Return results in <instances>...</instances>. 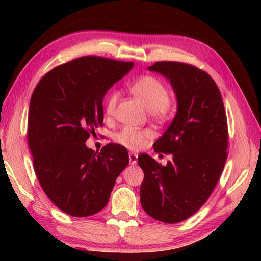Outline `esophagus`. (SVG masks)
<instances>
[{"label":"esophagus","mask_w":261,"mask_h":261,"mask_svg":"<svg viewBox=\"0 0 261 261\" xmlns=\"http://www.w3.org/2000/svg\"><path fill=\"white\" fill-rule=\"evenodd\" d=\"M129 163L130 165H137L138 163V153L130 152L129 153Z\"/></svg>","instance_id":"esophagus-1"}]
</instances>
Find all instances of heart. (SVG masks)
I'll return each instance as SVG.
<instances>
[{
  "mask_svg": "<svg viewBox=\"0 0 261 261\" xmlns=\"http://www.w3.org/2000/svg\"><path fill=\"white\" fill-rule=\"evenodd\" d=\"M130 91L153 116L162 119L167 114L169 93L167 87L156 77H140L130 85ZM118 98L119 93L116 91H111L108 94L105 99V112L108 115L113 114ZM150 137V131L126 126L114 135V140L127 149L137 150L145 145Z\"/></svg>",
  "mask_w": 261,
  "mask_h": 261,
  "instance_id": "obj_1",
  "label": "heart"
}]
</instances>
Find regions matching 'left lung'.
Masks as SVG:
<instances>
[{"label":"left lung","mask_w":261,"mask_h":261,"mask_svg":"<svg viewBox=\"0 0 261 261\" xmlns=\"http://www.w3.org/2000/svg\"><path fill=\"white\" fill-rule=\"evenodd\" d=\"M168 80L177 111L168 129L153 143L170 153L166 166L147 153L138 157L145 174L140 202L148 215L165 223L190 218L207 201L226 160L228 122L215 82L192 65L159 62L148 67Z\"/></svg>","instance_id":"left-lung-1"}]
</instances>
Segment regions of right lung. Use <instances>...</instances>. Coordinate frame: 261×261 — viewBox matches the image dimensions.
Instances as JSON below:
<instances>
[{
	"mask_svg": "<svg viewBox=\"0 0 261 261\" xmlns=\"http://www.w3.org/2000/svg\"><path fill=\"white\" fill-rule=\"evenodd\" d=\"M134 63L81 57L42 77L32 93L28 141L37 178L50 201L71 216H90L108 204L127 164L116 143L94 152L86 140L102 125L103 98Z\"/></svg>",
	"mask_w": 261,
	"mask_h": 261,
	"instance_id": "add662e5",
	"label": "right lung"
}]
</instances>
